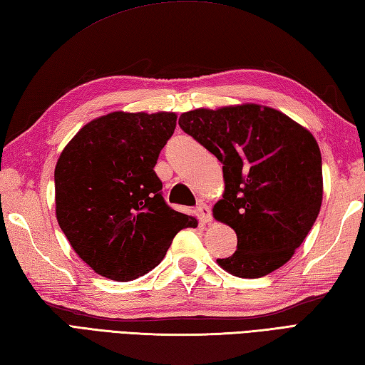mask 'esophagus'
<instances>
[{"instance_id":"obj_1","label":"esophagus","mask_w":365,"mask_h":365,"mask_svg":"<svg viewBox=\"0 0 365 365\" xmlns=\"http://www.w3.org/2000/svg\"><path fill=\"white\" fill-rule=\"evenodd\" d=\"M196 210H197L199 218L202 220L204 222H212V210H210V207H208L207 204L200 202V204L197 205Z\"/></svg>"}]
</instances>
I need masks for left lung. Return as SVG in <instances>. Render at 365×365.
<instances>
[{"mask_svg": "<svg viewBox=\"0 0 365 365\" xmlns=\"http://www.w3.org/2000/svg\"><path fill=\"white\" fill-rule=\"evenodd\" d=\"M178 125L222 163L226 188L213 216L235 230L238 243L216 262L250 279L281 268L322 207V153L311 131L255 103L199 108L183 113Z\"/></svg>", "mask_w": 365, "mask_h": 365, "instance_id": "8db88e82", "label": "left lung"}]
</instances>
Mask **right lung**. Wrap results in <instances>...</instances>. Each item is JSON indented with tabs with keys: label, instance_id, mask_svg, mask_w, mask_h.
<instances>
[{
	"label": "right lung",
	"instance_id": "obj_1",
	"mask_svg": "<svg viewBox=\"0 0 365 365\" xmlns=\"http://www.w3.org/2000/svg\"><path fill=\"white\" fill-rule=\"evenodd\" d=\"M174 113L115 111L86 123L54 169L56 218L73 251L119 282L149 273L197 220L170 208L155 174Z\"/></svg>",
	"mask_w": 365,
	"mask_h": 365
}]
</instances>
